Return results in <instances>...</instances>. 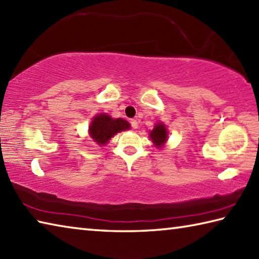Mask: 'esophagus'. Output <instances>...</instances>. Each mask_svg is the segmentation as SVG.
Returning <instances> with one entry per match:
<instances>
[{"label": "esophagus", "instance_id": "obj_1", "mask_svg": "<svg viewBox=\"0 0 259 259\" xmlns=\"http://www.w3.org/2000/svg\"><path fill=\"white\" fill-rule=\"evenodd\" d=\"M130 122H131V125H132V127L134 130H137L138 127H139V122H138V120H135V119H131L130 120Z\"/></svg>", "mask_w": 259, "mask_h": 259}]
</instances>
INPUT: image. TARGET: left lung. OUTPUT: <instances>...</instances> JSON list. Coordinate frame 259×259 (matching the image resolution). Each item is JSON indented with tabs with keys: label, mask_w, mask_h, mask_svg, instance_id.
<instances>
[{
	"label": "left lung",
	"mask_w": 259,
	"mask_h": 259,
	"mask_svg": "<svg viewBox=\"0 0 259 259\" xmlns=\"http://www.w3.org/2000/svg\"><path fill=\"white\" fill-rule=\"evenodd\" d=\"M167 138H168V132H167L166 126L162 122H158L155 125V128L150 132L151 141L157 148H160L167 141Z\"/></svg>",
	"instance_id": "8db88e82"
}]
</instances>
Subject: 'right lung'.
Wrapping results in <instances>:
<instances>
[{"instance_id":"right-lung-1","label":"right lung","mask_w":259,"mask_h":259,"mask_svg":"<svg viewBox=\"0 0 259 259\" xmlns=\"http://www.w3.org/2000/svg\"><path fill=\"white\" fill-rule=\"evenodd\" d=\"M131 125L122 118H111L107 113H99L91 121L89 132L90 137L97 142L100 147L109 142L113 135L121 132V131L130 130Z\"/></svg>"}]
</instances>
